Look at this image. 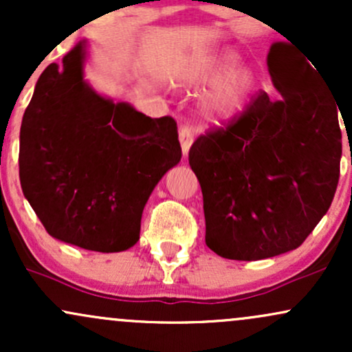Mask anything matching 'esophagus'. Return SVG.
Segmentation results:
<instances>
[{
  "label": "esophagus",
  "mask_w": 352,
  "mask_h": 352,
  "mask_svg": "<svg viewBox=\"0 0 352 352\" xmlns=\"http://www.w3.org/2000/svg\"><path fill=\"white\" fill-rule=\"evenodd\" d=\"M179 139L182 145V152H184V155H188L190 147H192L193 144V132L188 125H182L179 131Z\"/></svg>",
  "instance_id": "1"
}]
</instances>
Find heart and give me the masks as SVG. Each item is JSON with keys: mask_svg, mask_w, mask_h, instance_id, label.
<instances>
[{"mask_svg": "<svg viewBox=\"0 0 352 352\" xmlns=\"http://www.w3.org/2000/svg\"><path fill=\"white\" fill-rule=\"evenodd\" d=\"M182 82L190 89L208 87L200 102L201 114L217 125L238 122L258 91L256 72L228 47L197 56L182 74Z\"/></svg>", "mask_w": 352, "mask_h": 352, "instance_id": "1", "label": "heart"}]
</instances>
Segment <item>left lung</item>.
I'll return each instance as SVG.
<instances>
[{
    "instance_id": "1",
    "label": "left lung",
    "mask_w": 352,
    "mask_h": 352,
    "mask_svg": "<svg viewBox=\"0 0 352 352\" xmlns=\"http://www.w3.org/2000/svg\"><path fill=\"white\" fill-rule=\"evenodd\" d=\"M266 63L280 98L260 92L238 122L199 137L188 152L204 195L205 243L228 260L296 250L329 210L339 180L334 94L280 43Z\"/></svg>"
}]
</instances>
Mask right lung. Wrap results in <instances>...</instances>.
<instances>
[{
  "instance_id": "1",
  "label": "right lung",
  "mask_w": 352,
  "mask_h": 352,
  "mask_svg": "<svg viewBox=\"0 0 352 352\" xmlns=\"http://www.w3.org/2000/svg\"><path fill=\"white\" fill-rule=\"evenodd\" d=\"M82 39L36 82L19 132V180L56 240L100 253L139 241L160 179L182 159L177 122L114 102L86 79Z\"/></svg>"
}]
</instances>
